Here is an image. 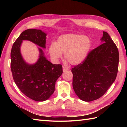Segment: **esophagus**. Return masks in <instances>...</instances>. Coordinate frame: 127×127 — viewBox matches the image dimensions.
Segmentation results:
<instances>
[{
	"label": "esophagus",
	"instance_id": "esophagus-1",
	"mask_svg": "<svg viewBox=\"0 0 127 127\" xmlns=\"http://www.w3.org/2000/svg\"><path fill=\"white\" fill-rule=\"evenodd\" d=\"M68 70H69V69L68 68H66V67L64 66H63V71L64 72H65L66 71H68Z\"/></svg>",
	"mask_w": 127,
	"mask_h": 127
}]
</instances>
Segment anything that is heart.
<instances>
[{"label": "heart", "mask_w": 127, "mask_h": 127, "mask_svg": "<svg viewBox=\"0 0 127 127\" xmlns=\"http://www.w3.org/2000/svg\"><path fill=\"white\" fill-rule=\"evenodd\" d=\"M92 46L90 38L83 35L69 34L59 37L55 43L50 46L49 53L54 61L64 58L72 65H78L85 60Z\"/></svg>", "instance_id": "heart-1"}]
</instances>
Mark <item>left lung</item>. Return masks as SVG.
I'll return each instance as SVG.
<instances>
[{"label":"left lung","instance_id":"obj_1","mask_svg":"<svg viewBox=\"0 0 127 127\" xmlns=\"http://www.w3.org/2000/svg\"><path fill=\"white\" fill-rule=\"evenodd\" d=\"M104 42L89 52L82 63L71 69L72 87L78 97L85 101L100 98L116 78L119 53L107 32L101 38Z\"/></svg>","mask_w":127,"mask_h":127}]
</instances>
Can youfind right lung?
Returning <instances> with one entry per match:
<instances>
[{"label":"right lung","instance_id":"right-lung-1","mask_svg":"<svg viewBox=\"0 0 127 127\" xmlns=\"http://www.w3.org/2000/svg\"><path fill=\"white\" fill-rule=\"evenodd\" d=\"M46 34L40 29H28L23 32L12 45L11 51V70L13 79L20 91L28 98L37 101L46 100L55 90L56 81L63 73L61 64H53L39 48V59L28 64L21 55L23 40H29L45 48Z\"/></svg>","mask_w":127,"mask_h":127}]
</instances>
